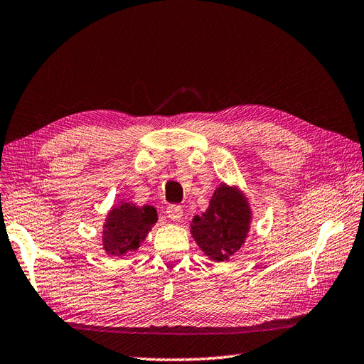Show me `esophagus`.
Masks as SVG:
<instances>
[{
  "label": "esophagus",
  "instance_id": "obj_1",
  "mask_svg": "<svg viewBox=\"0 0 364 364\" xmlns=\"http://www.w3.org/2000/svg\"><path fill=\"white\" fill-rule=\"evenodd\" d=\"M166 216L170 218L171 220H181L183 216V210L181 205H168L166 207Z\"/></svg>",
  "mask_w": 364,
  "mask_h": 364
}]
</instances>
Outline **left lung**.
Returning <instances> with one entry per match:
<instances>
[{
	"label": "left lung",
	"mask_w": 364,
	"mask_h": 364,
	"mask_svg": "<svg viewBox=\"0 0 364 364\" xmlns=\"http://www.w3.org/2000/svg\"><path fill=\"white\" fill-rule=\"evenodd\" d=\"M250 219L244 194L223 183L213 194L207 211L193 218L191 235L210 259L224 262L244 245Z\"/></svg>",
	"instance_id": "left-lung-1"
}]
</instances>
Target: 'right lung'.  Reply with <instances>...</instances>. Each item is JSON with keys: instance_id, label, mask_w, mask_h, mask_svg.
<instances>
[{"instance_id": "add662e5", "label": "right lung", "mask_w": 364, "mask_h": 364, "mask_svg": "<svg viewBox=\"0 0 364 364\" xmlns=\"http://www.w3.org/2000/svg\"><path fill=\"white\" fill-rule=\"evenodd\" d=\"M156 223L157 211L154 207L140 208L134 203L122 202L108 213L103 225L105 252L111 256H122L129 250H137Z\"/></svg>"}]
</instances>
